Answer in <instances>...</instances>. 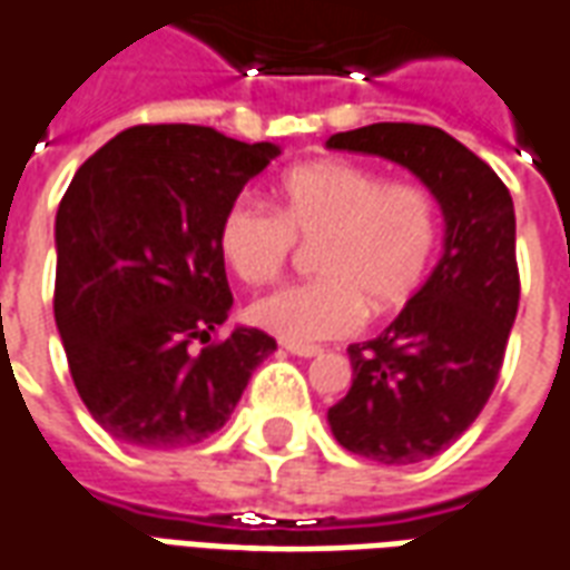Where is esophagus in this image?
I'll list each match as a JSON object with an SVG mask.
<instances>
[{"mask_svg": "<svg viewBox=\"0 0 570 570\" xmlns=\"http://www.w3.org/2000/svg\"><path fill=\"white\" fill-rule=\"evenodd\" d=\"M284 348L296 357H321L324 354L321 345H302V342H284Z\"/></svg>", "mask_w": 570, "mask_h": 570, "instance_id": "34e87169", "label": "esophagus"}]
</instances>
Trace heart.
<instances>
[{
	"instance_id": "b5f03b06",
	"label": "heart",
	"mask_w": 570,
	"mask_h": 570,
	"mask_svg": "<svg viewBox=\"0 0 570 570\" xmlns=\"http://www.w3.org/2000/svg\"><path fill=\"white\" fill-rule=\"evenodd\" d=\"M438 237L432 190L345 160L298 166L277 185V209L237 197L218 222V253L246 284L274 281L298 240L317 244L314 281L249 305V321L286 342L345 336L367 305L373 314L401 308L425 281Z\"/></svg>"
}]
</instances>
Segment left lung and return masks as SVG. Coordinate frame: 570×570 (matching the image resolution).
Listing matches in <instances>:
<instances>
[{
  "instance_id": "left-lung-1",
  "label": "left lung",
  "mask_w": 570,
  "mask_h": 570,
  "mask_svg": "<svg viewBox=\"0 0 570 570\" xmlns=\"http://www.w3.org/2000/svg\"><path fill=\"white\" fill-rule=\"evenodd\" d=\"M330 150L404 166L444 213V253L376 340L348 345L352 389L326 410L345 451L382 465L423 463L488 404L519 312L515 209L491 166L435 126L373 122L330 135Z\"/></svg>"
}]
</instances>
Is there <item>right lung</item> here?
Masks as SVG:
<instances>
[{
    "label": "right lung",
    "mask_w": 570,
    "mask_h": 570,
    "mask_svg": "<svg viewBox=\"0 0 570 570\" xmlns=\"http://www.w3.org/2000/svg\"><path fill=\"white\" fill-rule=\"evenodd\" d=\"M274 157L209 126H132L63 194L55 321L82 404L122 444H200L277 348L256 326L209 342L234 305L218 222Z\"/></svg>",
    "instance_id": "add662e5"
}]
</instances>
